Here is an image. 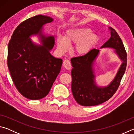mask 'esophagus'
I'll return each mask as SVG.
<instances>
[{
	"label": "esophagus",
	"mask_w": 134,
	"mask_h": 134,
	"mask_svg": "<svg viewBox=\"0 0 134 134\" xmlns=\"http://www.w3.org/2000/svg\"><path fill=\"white\" fill-rule=\"evenodd\" d=\"M63 66L67 70H70L71 68V63H70L69 60H67V59H65L63 62Z\"/></svg>",
	"instance_id": "1"
}]
</instances>
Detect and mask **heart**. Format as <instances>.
I'll return each mask as SVG.
<instances>
[{"label":"heart","instance_id":"heart-1","mask_svg":"<svg viewBox=\"0 0 134 134\" xmlns=\"http://www.w3.org/2000/svg\"><path fill=\"white\" fill-rule=\"evenodd\" d=\"M91 29L87 27H76L67 29L64 38L58 37L57 44L59 51L66 52L69 48V44H76L74 51L79 55L87 54L99 41V36L91 33Z\"/></svg>","mask_w":134,"mask_h":134}]
</instances>
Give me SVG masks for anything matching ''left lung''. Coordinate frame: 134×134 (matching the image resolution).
<instances>
[{
	"instance_id": "obj_1",
	"label": "left lung",
	"mask_w": 134,
	"mask_h": 134,
	"mask_svg": "<svg viewBox=\"0 0 134 134\" xmlns=\"http://www.w3.org/2000/svg\"><path fill=\"white\" fill-rule=\"evenodd\" d=\"M110 38L100 48L115 49L122 63L113 80L106 86H98L95 81L93 68L94 62L100 51L93 49L87 54L71 59V91L74 98L79 105L85 106H95L107 101L116 92L125 71L127 55L121 38L115 30L109 27Z\"/></svg>"
}]
</instances>
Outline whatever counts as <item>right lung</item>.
<instances>
[{
  "instance_id": "obj_1",
  "label": "right lung",
  "mask_w": 134,
  "mask_h": 134,
  "mask_svg": "<svg viewBox=\"0 0 134 134\" xmlns=\"http://www.w3.org/2000/svg\"><path fill=\"white\" fill-rule=\"evenodd\" d=\"M53 19L37 15L22 22L13 32L8 48V67L15 86L22 96L39 100L48 94L60 73L63 60L50 54L54 37L42 34L43 26ZM38 35L42 45L30 37Z\"/></svg>"
}]
</instances>
